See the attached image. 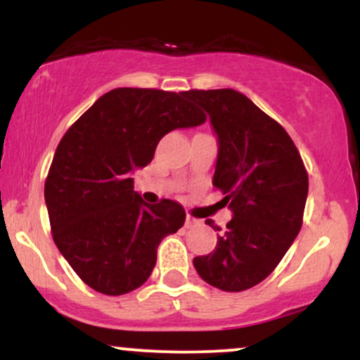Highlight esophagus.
Masks as SVG:
<instances>
[{"instance_id": "obj_1", "label": "esophagus", "mask_w": 360, "mask_h": 360, "mask_svg": "<svg viewBox=\"0 0 360 360\" xmlns=\"http://www.w3.org/2000/svg\"><path fill=\"white\" fill-rule=\"evenodd\" d=\"M201 220L200 218L193 217V214H186V229H194V226H200Z\"/></svg>"}]
</instances>
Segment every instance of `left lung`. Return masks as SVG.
<instances>
[{
    "label": "left lung",
    "mask_w": 360,
    "mask_h": 360,
    "mask_svg": "<svg viewBox=\"0 0 360 360\" xmlns=\"http://www.w3.org/2000/svg\"><path fill=\"white\" fill-rule=\"evenodd\" d=\"M184 96L210 115L218 135L213 184L233 212L217 232L212 254L193 264L201 279L238 292L262 283L278 267L303 225L308 172L288 131L235 89H189Z\"/></svg>",
    "instance_id": "8db88e82"
}]
</instances>
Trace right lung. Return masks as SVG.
Instances as JSON below:
<instances>
[{
	"label": "right lung",
	"instance_id": "obj_1",
	"mask_svg": "<svg viewBox=\"0 0 360 360\" xmlns=\"http://www.w3.org/2000/svg\"><path fill=\"white\" fill-rule=\"evenodd\" d=\"M184 93L111 89L57 146L45 179L52 238L94 291L120 296L142 286L160 240L184 225L183 206L172 200L147 205L130 177L150 164L164 135L206 120Z\"/></svg>",
	"mask_w": 360,
	"mask_h": 360
}]
</instances>
